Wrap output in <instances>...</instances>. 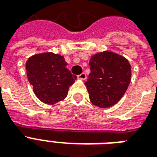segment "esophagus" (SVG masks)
Returning a JSON list of instances; mask_svg holds the SVG:
<instances>
[{
    "label": "esophagus",
    "mask_w": 157,
    "mask_h": 157,
    "mask_svg": "<svg viewBox=\"0 0 157 157\" xmlns=\"http://www.w3.org/2000/svg\"><path fill=\"white\" fill-rule=\"evenodd\" d=\"M77 77H78V79H80V80H83V81H84V80H86V79L87 78V76H86V74L85 73V72L80 74V75L77 76Z\"/></svg>",
    "instance_id": "1"
}]
</instances>
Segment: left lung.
I'll list each match as a JSON object with an SVG mask.
<instances>
[{
  "mask_svg": "<svg viewBox=\"0 0 157 157\" xmlns=\"http://www.w3.org/2000/svg\"><path fill=\"white\" fill-rule=\"evenodd\" d=\"M90 73L85 82L90 100L100 108L117 104L127 90L131 79V66L124 56L112 51L92 55Z\"/></svg>",
  "mask_w": 157,
  "mask_h": 157,
  "instance_id": "1",
  "label": "left lung"
}]
</instances>
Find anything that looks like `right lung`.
<instances>
[{
    "label": "right lung",
    "mask_w": 157,
    "mask_h": 157,
    "mask_svg": "<svg viewBox=\"0 0 157 157\" xmlns=\"http://www.w3.org/2000/svg\"><path fill=\"white\" fill-rule=\"evenodd\" d=\"M67 65L63 56L52 52L34 54L27 60L28 81L42 103L53 105L65 99L69 87L77 78L67 69Z\"/></svg>",
    "instance_id": "add662e5"
}]
</instances>
